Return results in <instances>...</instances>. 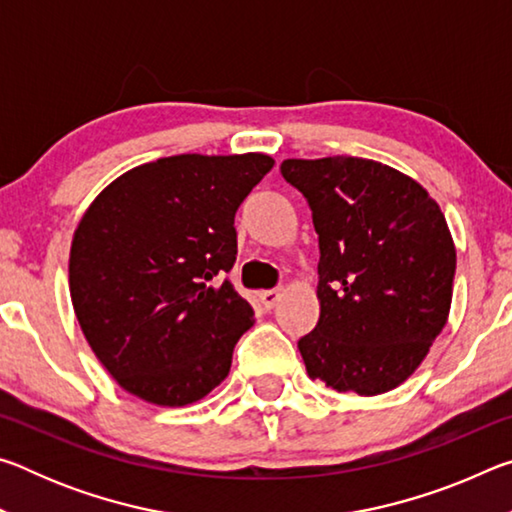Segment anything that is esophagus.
I'll use <instances>...</instances> for the list:
<instances>
[{
    "mask_svg": "<svg viewBox=\"0 0 512 512\" xmlns=\"http://www.w3.org/2000/svg\"><path fill=\"white\" fill-rule=\"evenodd\" d=\"M280 298H282V293L277 291V289H271V291H262L259 293V300H262V305H264V309H273L277 302H280Z\"/></svg>",
    "mask_w": 512,
    "mask_h": 512,
    "instance_id": "esophagus-1",
    "label": "esophagus"
}]
</instances>
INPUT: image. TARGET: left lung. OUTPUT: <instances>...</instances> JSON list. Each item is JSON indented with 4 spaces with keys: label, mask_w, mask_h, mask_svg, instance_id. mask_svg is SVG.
<instances>
[{
    "label": "left lung",
    "mask_w": 512,
    "mask_h": 512,
    "mask_svg": "<svg viewBox=\"0 0 512 512\" xmlns=\"http://www.w3.org/2000/svg\"><path fill=\"white\" fill-rule=\"evenodd\" d=\"M282 176L307 198L320 248V316L298 341L307 375L339 393L393 391L449 318L456 248L443 210L368 158H291Z\"/></svg>",
    "instance_id": "obj_1"
}]
</instances>
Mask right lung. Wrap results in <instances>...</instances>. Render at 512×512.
I'll return each mask as SVG.
<instances>
[{
    "mask_svg": "<svg viewBox=\"0 0 512 512\" xmlns=\"http://www.w3.org/2000/svg\"><path fill=\"white\" fill-rule=\"evenodd\" d=\"M273 164L266 153L171 155L121 173L81 216L69 296L85 341L126 393L187 406L228 377L255 323L225 280L235 212Z\"/></svg>",
    "mask_w": 512,
    "mask_h": 512,
    "instance_id": "obj_1",
    "label": "right lung"
}]
</instances>
